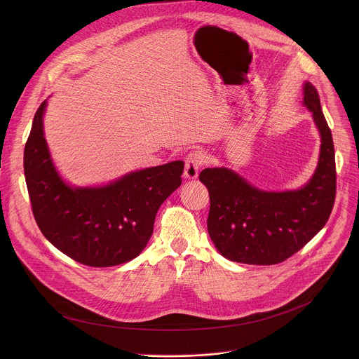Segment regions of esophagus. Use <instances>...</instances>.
<instances>
[{"label":"esophagus","instance_id":"esophagus-1","mask_svg":"<svg viewBox=\"0 0 359 359\" xmlns=\"http://www.w3.org/2000/svg\"><path fill=\"white\" fill-rule=\"evenodd\" d=\"M203 164V154L201 152H192L185 157V171L184 177L187 180H196L199 177L201 167Z\"/></svg>","mask_w":359,"mask_h":359}]
</instances>
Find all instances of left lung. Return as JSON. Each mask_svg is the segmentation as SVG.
<instances>
[{
    "label": "left lung",
    "instance_id": "8db88e82",
    "mask_svg": "<svg viewBox=\"0 0 359 359\" xmlns=\"http://www.w3.org/2000/svg\"><path fill=\"white\" fill-rule=\"evenodd\" d=\"M303 106L320 137L318 164L297 189L265 191L228 167L205 168L199 180L210 194L207 231L226 259L271 265L303 249L325 226L336 196V163L332 133L315 87L303 86Z\"/></svg>",
    "mask_w": 359,
    "mask_h": 359
}]
</instances>
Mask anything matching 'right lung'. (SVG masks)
<instances>
[{
  "instance_id": "obj_1",
  "label": "right lung",
  "mask_w": 359,
  "mask_h": 359,
  "mask_svg": "<svg viewBox=\"0 0 359 359\" xmlns=\"http://www.w3.org/2000/svg\"><path fill=\"white\" fill-rule=\"evenodd\" d=\"M47 103L36 111L23 157L39 228L59 252L84 265L134 259L154 233L158 207L180 188L184 161L135 170L102 185H72L56 168L46 140Z\"/></svg>"
}]
</instances>
